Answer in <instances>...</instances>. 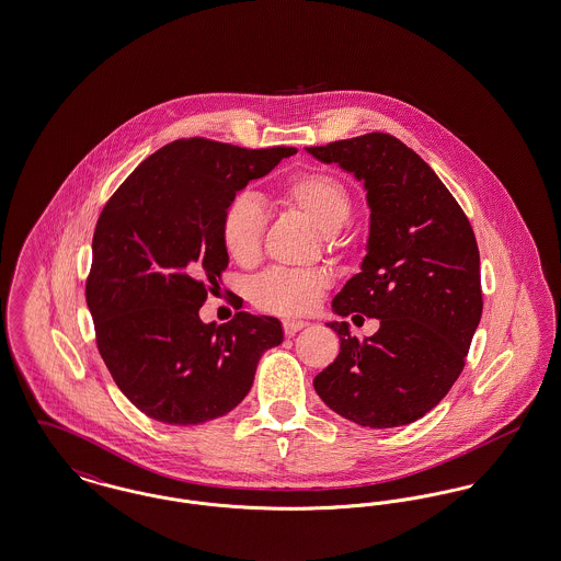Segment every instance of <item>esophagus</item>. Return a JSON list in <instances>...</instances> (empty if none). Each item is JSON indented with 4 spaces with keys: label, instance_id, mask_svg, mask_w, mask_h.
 Returning a JSON list of instances; mask_svg holds the SVG:
<instances>
[{
    "label": "esophagus",
    "instance_id": "obj_1",
    "mask_svg": "<svg viewBox=\"0 0 561 561\" xmlns=\"http://www.w3.org/2000/svg\"><path fill=\"white\" fill-rule=\"evenodd\" d=\"M307 325H309L307 321L286 320L284 321V332H286V336H294L298 330H302V328H307Z\"/></svg>",
    "mask_w": 561,
    "mask_h": 561
}]
</instances>
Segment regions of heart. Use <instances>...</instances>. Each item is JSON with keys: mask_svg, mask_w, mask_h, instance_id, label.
I'll return each instance as SVG.
<instances>
[{"mask_svg": "<svg viewBox=\"0 0 561 561\" xmlns=\"http://www.w3.org/2000/svg\"><path fill=\"white\" fill-rule=\"evenodd\" d=\"M279 202L305 216L323 236H334L343 229L353 213L347 185L321 170L300 172L286 181L279 188ZM265 229L267 213L263 204L250 193L236 195L225 208L220 222V238L227 254L243 267L254 265L263 252ZM325 290L328 279L321 273L271 268L252 282L250 298L267 313L294 318L311 313Z\"/></svg>", "mask_w": 561, "mask_h": 561, "instance_id": "heart-1", "label": "heart"}]
</instances>
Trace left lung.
<instances>
[{
    "label": "left lung",
    "instance_id": "8db88e82",
    "mask_svg": "<svg viewBox=\"0 0 561 561\" xmlns=\"http://www.w3.org/2000/svg\"><path fill=\"white\" fill-rule=\"evenodd\" d=\"M307 151L353 172L368 191V254L332 309L380 321L364 341L351 336L347 321H330L341 353L313 387L362 427L410 425L446 398L465 368L483 309L476 233L427 161L391 134Z\"/></svg>",
    "mask_w": 561,
    "mask_h": 561
}]
</instances>
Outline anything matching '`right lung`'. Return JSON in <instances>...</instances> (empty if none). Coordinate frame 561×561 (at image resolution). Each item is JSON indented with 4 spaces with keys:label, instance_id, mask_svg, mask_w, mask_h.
<instances>
[{
    "label": "right lung",
    "instance_id": "add662e5",
    "mask_svg": "<svg viewBox=\"0 0 561 561\" xmlns=\"http://www.w3.org/2000/svg\"><path fill=\"white\" fill-rule=\"evenodd\" d=\"M296 153L210 138L174 140L142 161L99 216L85 302L119 391L149 419L191 427L225 416L254 380L282 323L240 311L222 325L199 307L229 265L225 208Z\"/></svg>",
    "mask_w": 561,
    "mask_h": 561
}]
</instances>
